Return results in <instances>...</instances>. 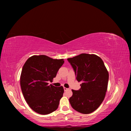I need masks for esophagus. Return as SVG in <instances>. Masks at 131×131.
<instances>
[{
  "instance_id": "obj_1",
  "label": "esophagus",
  "mask_w": 131,
  "mask_h": 131,
  "mask_svg": "<svg viewBox=\"0 0 131 131\" xmlns=\"http://www.w3.org/2000/svg\"><path fill=\"white\" fill-rule=\"evenodd\" d=\"M63 90H64V91H66L68 90V88H65V87H64V88H63Z\"/></svg>"
}]
</instances>
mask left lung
Here are the masks:
<instances>
[{"mask_svg":"<svg viewBox=\"0 0 131 131\" xmlns=\"http://www.w3.org/2000/svg\"><path fill=\"white\" fill-rule=\"evenodd\" d=\"M68 61L73 68L78 82L79 90H72L69 101L74 110L90 114L95 111L104 101L107 91L108 73L103 61L95 54L82 53Z\"/></svg>","mask_w":131,"mask_h":131,"instance_id":"1","label":"left lung"}]
</instances>
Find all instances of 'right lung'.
<instances>
[{
    "instance_id": "1",
    "label": "right lung",
    "mask_w": 131,
    "mask_h": 131,
    "mask_svg": "<svg viewBox=\"0 0 131 131\" xmlns=\"http://www.w3.org/2000/svg\"><path fill=\"white\" fill-rule=\"evenodd\" d=\"M63 63V59H53L45 55L32 56L25 63L20 77L22 92L36 113L46 115L58 108L63 88L48 85V82L52 81Z\"/></svg>"
}]
</instances>
